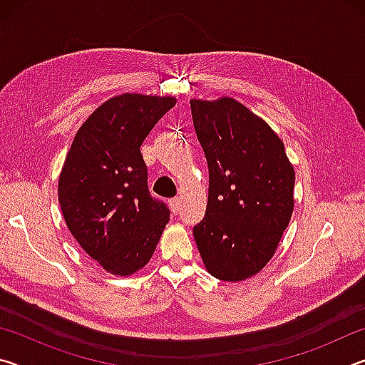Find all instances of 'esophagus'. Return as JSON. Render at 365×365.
I'll return each instance as SVG.
<instances>
[{"label":"esophagus","instance_id":"esophagus-1","mask_svg":"<svg viewBox=\"0 0 365 365\" xmlns=\"http://www.w3.org/2000/svg\"><path fill=\"white\" fill-rule=\"evenodd\" d=\"M170 209L174 214H178V211H180V197H174V200H170Z\"/></svg>","mask_w":365,"mask_h":365}]
</instances>
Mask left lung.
<instances>
[{
  "mask_svg": "<svg viewBox=\"0 0 365 365\" xmlns=\"http://www.w3.org/2000/svg\"><path fill=\"white\" fill-rule=\"evenodd\" d=\"M209 165L206 215L193 228L206 270L243 282L275 255L294 209V169L282 138L230 96L191 100Z\"/></svg>",
  "mask_w": 365,
  "mask_h": 365,
  "instance_id": "1",
  "label": "left lung"
}]
</instances>
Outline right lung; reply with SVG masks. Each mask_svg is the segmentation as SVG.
I'll use <instances>...</instances> for the list:
<instances>
[{"label": "right lung", "instance_id": "1", "mask_svg": "<svg viewBox=\"0 0 365 365\" xmlns=\"http://www.w3.org/2000/svg\"><path fill=\"white\" fill-rule=\"evenodd\" d=\"M175 96L122 93L90 114L58 180L66 225L91 259L130 277L150 262L170 212L148 191L140 146Z\"/></svg>", "mask_w": 365, "mask_h": 365}]
</instances>
